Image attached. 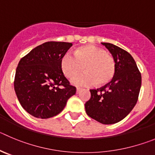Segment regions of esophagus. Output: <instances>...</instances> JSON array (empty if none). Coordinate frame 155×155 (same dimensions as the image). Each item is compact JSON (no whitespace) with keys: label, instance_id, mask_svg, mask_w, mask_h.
<instances>
[{"label":"esophagus","instance_id":"obj_1","mask_svg":"<svg viewBox=\"0 0 155 155\" xmlns=\"http://www.w3.org/2000/svg\"><path fill=\"white\" fill-rule=\"evenodd\" d=\"M81 89L80 87H77V89H76V92H77V94H78L79 92L81 91Z\"/></svg>","mask_w":155,"mask_h":155}]
</instances>
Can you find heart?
I'll use <instances>...</instances> for the list:
<instances>
[{
  "label": "heart",
  "instance_id": "b5f03b06",
  "mask_svg": "<svg viewBox=\"0 0 155 155\" xmlns=\"http://www.w3.org/2000/svg\"><path fill=\"white\" fill-rule=\"evenodd\" d=\"M61 68L68 78H72L82 71L85 73L72 79L78 86L108 84L114 76L115 61L105 50L95 45H86L78 48L73 54L66 52L61 57Z\"/></svg>",
  "mask_w": 155,
  "mask_h": 155
}]
</instances>
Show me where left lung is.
Listing matches in <instances>:
<instances>
[{
  "instance_id": "left-lung-1",
  "label": "left lung",
  "mask_w": 155,
  "mask_h": 155,
  "mask_svg": "<svg viewBox=\"0 0 155 155\" xmlns=\"http://www.w3.org/2000/svg\"><path fill=\"white\" fill-rule=\"evenodd\" d=\"M101 44L115 61V74L108 84L90 90L91 98L84 106L89 117L103 124H112L124 119L135 106L141 74L128 52L112 44Z\"/></svg>"
}]
</instances>
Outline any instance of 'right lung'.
Masks as SVG:
<instances>
[{"label":"right lung","instance_id":"add662e5","mask_svg":"<svg viewBox=\"0 0 155 155\" xmlns=\"http://www.w3.org/2000/svg\"><path fill=\"white\" fill-rule=\"evenodd\" d=\"M71 46L68 42H45L20 60L15 91L23 108L34 117L56 116L76 93V87L67 80L60 65L61 57Z\"/></svg>","mask_w":155,"mask_h":155}]
</instances>
